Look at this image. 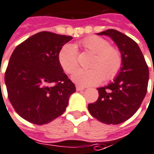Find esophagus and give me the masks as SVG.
<instances>
[{
    "mask_svg": "<svg viewBox=\"0 0 154 154\" xmlns=\"http://www.w3.org/2000/svg\"><path fill=\"white\" fill-rule=\"evenodd\" d=\"M85 88L83 87H81V86H77L76 87V90L77 91H82V90H84Z\"/></svg>",
    "mask_w": 154,
    "mask_h": 154,
    "instance_id": "34e87169",
    "label": "esophagus"
}]
</instances>
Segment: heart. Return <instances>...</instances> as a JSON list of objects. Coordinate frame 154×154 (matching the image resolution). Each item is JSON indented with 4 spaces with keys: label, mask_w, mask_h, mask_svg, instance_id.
Instances as JSON below:
<instances>
[{
    "label": "heart",
    "mask_w": 154,
    "mask_h": 154,
    "mask_svg": "<svg viewBox=\"0 0 154 154\" xmlns=\"http://www.w3.org/2000/svg\"><path fill=\"white\" fill-rule=\"evenodd\" d=\"M85 50L95 54L90 69H77L72 75V80L80 86H93L117 77L122 68V57L118 48L111 46L105 38L97 36L86 37L80 42ZM60 65L66 73H72L78 65L77 51L75 46L66 44L58 54Z\"/></svg>",
    "instance_id": "obj_1"
}]
</instances>
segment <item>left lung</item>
Listing matches in <instances>:
<instances>
[{
    "instance_id": "left-lung-1",
    "label": "left lung",
    "mask_w": 154,
    "mask_h": 154,
    "mask_svg": "<svg viewBox=\"0 0 154 154\" xmlns=\"http://www.w3.org/2000/svg\"><path fill=\"white\" fill-rule=\"evenodd\" d=\"M112 38L122 57V68L113 82L98 88L99 97L88 104L92 117L106 124H119L137 111L148 89L149 71L140 48L132 38L117 30L97 33Z\"/></svg>"
}]
</instances>
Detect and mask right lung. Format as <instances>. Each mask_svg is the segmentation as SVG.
<instances>
[{
	"mask_svg": "<svg viewBox=\"0 0 154 154\" xmlns=\"http://www.w3.org/2000/svg\"><path fill=\"white\" fill-rule=\"evenodd\" d=\"M72 39L41 32L18 45L5 73L8 98L15 111L28 122L42 125L65 112L75 85L63 72L59 51Z\"/></svg>",
	"mask_w": 154,
	"mask_h": 154,
	"instance_id": "add662e5",
	"label": "right lung"
}]
</instances>
